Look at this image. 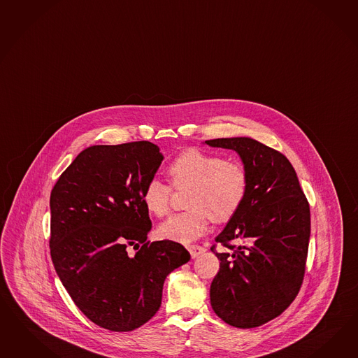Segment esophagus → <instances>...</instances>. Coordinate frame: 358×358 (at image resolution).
Instances as JSON below:
<instances>
[{
    "mask_svg": "<svg viewBox=\"0 0 358 358\" xmlns=\"http://www.w3.org/2000/svg\"><path fill=\"white\" fill-rule=\"evenodd\" d=\"M187 250L190 252L192 258H198L199 255H202V254L206 252V249H204L203 246H198V245H192V246H189V248H187Z\"/></svg>",
    "mask_w": 358,
    "mask_h": 358,
    "instance_id": "obj_1",
    "label": "esophagus"
}]
</instances>
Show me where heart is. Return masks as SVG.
Here are the masks:
<instances>
[{
    "mask_svg": "<svg viewBox=\"0 0 358 358\" xmlns=\"http://www.w3.org/2000/svg\"><path fill=\"white\" fill-rule=\"evenodd\" d=\"M174 189H190L185 213H174L160 224L162 238L190 243L203 236L210 220L229 222L241 208L248 195L249 176L245 166L222 156L189 148L168 166ZM172 189L152 178L145 185L142 199L147 211L157 217L169 211Z\"/></svg>",
    "mask_w": 358,
    "mask_h": 358,
    "instance_id": "b5f03b06",
    "label": "heart"
}]
</instances>
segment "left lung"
Listing matches in <instances>:
<instances>
[{"instance_id":"1","label":"left lung","mask_w":358,"mask_h":358,"mask_svg":"<svg viewBox=\"0 0 358 358\" xmlns=\"http://www.w3.org/2000/svg\"><path fill=\"white\" fill-rule=\"evenodd\" d=\"M204 143L236 151L249 176L245 202L215 238L229 250L211 248L220 261L211 306L233 327H258L279 317L299 294L309 248V203L294 168L279 151L248 136Z\"/></svg>"}]
</instances>
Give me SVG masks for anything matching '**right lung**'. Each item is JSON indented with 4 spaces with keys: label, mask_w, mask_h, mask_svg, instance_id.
<instances>
[{
    "label": "right lung",
    "mask_w": 358,
    "mask_h": 358,
    "mask_svg": "<svg viewBox=\"0 0 358 358\" xmlns=\"http://www.w3.org/2000/svg\"><path fill=\"white\" fill-rule=\"evenodd\" d=\"M163 159L147 141L91 145L52 189L53 266L78 309L103 329L145 324L162 305L165 278L190 261L178 242L147 241L152 224L142 194Z\"/></svg>",
    "instance_id": "right-lung-1"
}]
</instances>
